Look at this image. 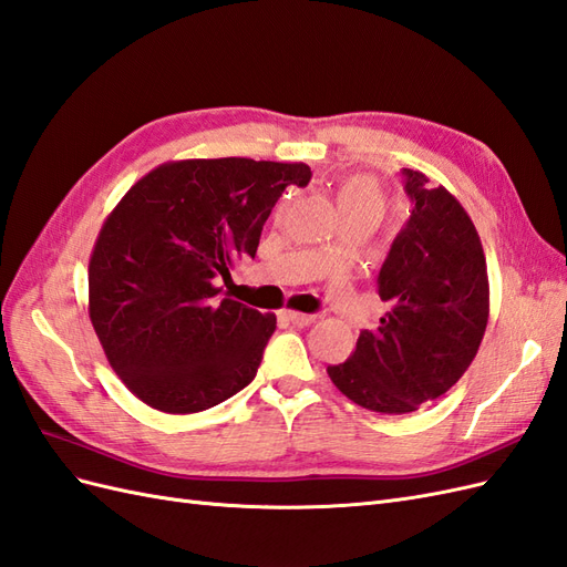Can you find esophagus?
Segmentation results:
<instances>
[{
  "label": "esophagus",
  "instance_id": "34e87169",
  "mask_svg": "<svg viewBox=\"0 0 567 567\" xmlns=\"http://www.w3.org/2000/svg\"><path fill=\"white\" fill-rule=\"evenodd\" d=\"M284 319L296 323V326H310L317 321V315H302V312H293V310H286L284 312Z\"/></svg>",
  "mask_w": 567,
  "mask_h": 567
}]
</instances>
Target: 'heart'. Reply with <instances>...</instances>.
Wrapping results in <instances>:
<instances>
[{
	"label": "heart",
	"mask_w": 567,
	"mask_h": 567,
	"mask_svg": "<svg viewBox=\"0 0 567 567\" xmlns=\"http://www.w3.org/2000/svg\"><path fill=\"white\" fill-rule=\"evenodd\" d=\"M338 205L342 215L369 213L383 217L385 213V196L379 182L369 175H352L338 186Z\"/></svg>",
	"instance_id": "heart-1"
}]
</instances>
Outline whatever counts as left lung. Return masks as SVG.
I'll list each match as a JSON object with an SVG mask.
<instances>
[{"mask_svg":"<svg viewBox=\"0 0 567 567\" xmlns=\"http://www.w3.org/2000/svg\"><path fill=\"white\" fill-rule=\"evenodd\" d=\"M414 203L379 274L388 302L379 329L329 379L354 404L379 414H411L447 392L477 354L489 319L485 250L473 219L444 186L402 169Z\"/></svg>","mask_w":567,"mask_h":567,"instance_id":"obj_1","label":"left lung"}]
</instances>
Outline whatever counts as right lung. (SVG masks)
Returning <instances> with one entry per match:
<instances>
[{
  "label": "right lung",
  "instance_id": "obj_1",
  "mask_svg": "<svg viewBox=\"0 0 567 567\" xmlns=\"http://www.w3.org/2000/svg\"><path fill=\"white\" fill-rule=\"evenodd\" d=\"M305 163L169 161L120 198L90 257V319L127 390L165 414H196L244 390L277 317L215 281L255 257L265 221Z\"/></svg>",
  "mask_w": 567,
  "mask_h": 567
}]
</instances>
